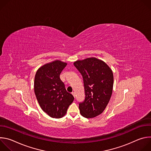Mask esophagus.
I'll use <instances>...</instances> for the list:
<instances>
[{
  "mask_svg": "<svg viewBox=\"0 0 151 151\" xmlns=\"http://www.w3.org/2000/svg\"><path fill=\"white\" fill-rule=\"evenodd\" d=\"M72 95L73 96V97L75 98V93H72Z\"/></svg>",
  "mask_w": 151,
  "mask_h": 151,
  "instance_id": "esophagus-1",
  "label": "esophagus"
}]
</instances>
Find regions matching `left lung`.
<instances>
[{
  "label": "left lung",
  "instance_id": "obj_1",
  "mask_svg": "<svg viewBox=\"0 0 151 151\" xmlns=\"http://www.w3.org/2000/svg\"><path fill=\"white\" fill-rule=\"evenodd\" d=\"M82 76L85 100L79 103L82 116L92 118L101 114L112 96L114 75L103 61L95 57L77 60L73 63Z\"/></svg>",
  "mask_w": 151,
  "mask_h": 151
}]
</instances>
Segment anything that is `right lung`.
Here are the masks:
<instances>
[{
  "label": "right lung",
  "instance_id": "right-lung-1",
  "mask_svg": "<svg viewBox=\"0 0 151 151\" xmlns=\"http://www.w3.org/2000/svg\"><path fill=\"white\" fill-rule=\"evenodd\" d=\"M66 65V63L55 60L41 66L35 77L34 90L37 101L42 109L54 118L65 115L74 100L60 78Z\"/></svg>",
  "mask_w": 151,
  "mask_h": 151
}]
</instances>
